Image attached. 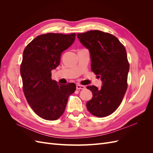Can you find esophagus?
Listing matches in <instances>:
<instances>
[{
  "mask_svg": "<svg viewBox=\"0 0 153 153\" xmlns=\"http://www.w3.org/2000/svg\"><path fill=\"white\" fill-rule=\"evenodd\" d=\"M76 89H77V90L84 89H85V86H84V85H79V84H78V85H76Z\"/></svg>",
  "mask_w": 153,
  "mask_h": 153,
  "instance_id": "obj_1",
  "label": "esophagus"
}]
</instances>
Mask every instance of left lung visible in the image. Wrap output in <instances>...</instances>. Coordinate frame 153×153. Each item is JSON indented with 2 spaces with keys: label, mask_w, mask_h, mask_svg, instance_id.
Segmentation results:
<instances>
[{
  "label": "left lung",
  "mask_w": 153,
  "mask_h": 153,
  "mask_svg": "<svg viewBox=\"0 0 153 153\" xmlns=\"http://www.w3.org/2000/svg\"><path fill=\"white\" fill-rule=\"evenodd\" d=\"M77 37L89 50L92 71L103 82L101 89L87 87L93 96L87 108L96 117L108 116L121 105L127 90L129 64L126 49L116 37L107 32L90 30L77 34Z\"/></svg>",
  "instance_id": "1"
}]
</instances>
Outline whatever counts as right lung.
<instances>
[{
	"label": "right lung",
	"instance_id": "add662e5",
	"mask_svg": "<svg viewBox=\"0 0 153 153\" xmlns=\"http://www.w3.org/2000/svg\"><path fill=\"white\" fill-rule=\"evenodd\" d=\"M75 36V33L41 34L24 50L20 66L23 91L32 109L44 119L54 121L61 117L69 96L76 90L74 83L59 84L51 78L62 52L73 43Z\"/></svg>",
	"mask_w": 153,
	"mask_h": 153
}]
</instances>
